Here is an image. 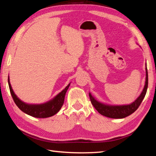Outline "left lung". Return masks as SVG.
I'll use <instances>...</instances> for the list:
<instances>
[{
    "label": "left lung",
    "mask_w": 156,
    "mask_h": 156,
    "mask_svg": "<svg viewBox=\"0 0 156 156\" xmlns=\"http://www.w3.org/2000/svg\"><path fill=\"white\" fill-rule=\"evenodd\" d=\"M148 86V74L147 65L145 64V81L144 87L142 90L140 95L135 100L130 104L127 105H110L102 102L97 100L89 92V97L90 98L92 105L94 106L99 113L105 117L112 119H123L127 116L131 115L140 107L142 101L144 100L146 94Z\"/></svg>",
    "instance_id": "1"
}]
</instances>
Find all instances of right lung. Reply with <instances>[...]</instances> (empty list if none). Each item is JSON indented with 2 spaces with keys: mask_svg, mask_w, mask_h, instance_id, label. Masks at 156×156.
I'll return each instance as SVG.
<instances>
[{
  "mask_svg": "<svg viewBox=\"0 0 156 156\" xmlns=\"http://www.w3.org/2000/svg\"><path fill=\"white\" fill-rule=\"evenodd\" d=\"M9 87L12 97L14 100L16 106L21 109L23 112L31 117L36 118H48L55 115L60 110L64 102L65 95L66 92L70 85L69 83L64 90H62L59 93L47 102L41 104H29L21 101L13 91L11 84L10 83L9 76L8 78Z\"/></svg>",
  "mask_w": 156,
  "mask_h": 156,
  "instance_id": "right-lung-1",
  "label": "right lung"
}]
</instances>
